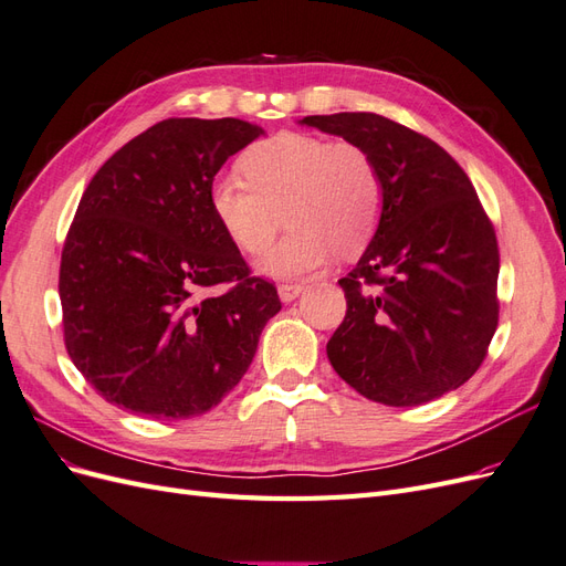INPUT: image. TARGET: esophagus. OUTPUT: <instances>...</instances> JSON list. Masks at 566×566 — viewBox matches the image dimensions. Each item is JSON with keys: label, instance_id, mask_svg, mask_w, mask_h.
<instances>
[{"label": "esophagus", "instance_id": "esophagus-1", "mask_svg": "<svg viewBox=\"0 0 566 566\" xmlns=\"http://www.w3.org/2000/svg\"><path fill=\"white\" fill-rule=\"evenodd\" d=\"M304 293V283H281L279 285V295L283 302H293Z\"/></svg>", "mask_w": 566, "mask_h": 566}]
</instances>
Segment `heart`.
I'll return each mask as SVG.
<instances>
[{
	"instance_id": "1",
	"label": "heart",
	"mask_w": 566,
	"mask_h": 566,
	"mask_svg": "<svg viewBox=\"0 0 566 566\" xmlns=\"http://www.w3.org/2000/svg\"><path fill=\"white\" fill-rule=\"evenodd\" d=\"M241 167L245 179H214L210 208L221 231L248 254L264 252L283 221L293 227L260 262L271 276L312 271L333 250L354 254L378 229L382 177L361 144L281 132L254 144Z\"/></svg>"
}]
</instances>
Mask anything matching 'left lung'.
<instances>
[{
  "label": "left lung",
  "mask_w": 566,
  "mask_h": 566,
  "mask_svg": "<svg viewBox=\"0 0 566 566\" xmlns=\"http://www.w3.org/2000/svg\"><path fill=\"white\" fill-rule=\"evenodd\" d=\"M302 125L361 144L380 167L382 214L339 279L347 314L328 339L337 375L385 406H420L468 382L499 328V241L447 150L375 113Z\"/></svg>",
  "instance_id": "obj_1"
}]
</instances>
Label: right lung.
Returning <instances> with one entry per match:
<instances>
[{"label": "right lung", "mask_w": 566, "mask_h": 566, "mask_svg": "<svg viewBox=\"0 0 566 566\" xmlns=\"http://www.w3.org/2000/svg\"><path fill=\"white\" fill-rule=\"evenodd\" d=\"M262 134L169 117L101 165L67 229L59 295L67 356L101 397L153 420L208 413L281 312L210 208L214 175Z\"/></svg>", "instance_id": "obj_1"}]
</instances>
